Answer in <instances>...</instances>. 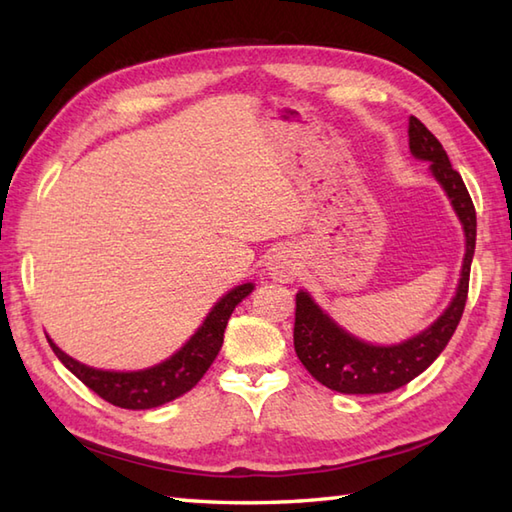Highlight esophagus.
I'll use <instances>...</instances> for the list:
<instances>
[{
  "mask_svg": "<svg viewBox=\"0 0 512 512\" xmlns=\"http://www.w3.org/2000/svg\"><path fill=\"white\" fill-rule=\"evenodd\" d=\"M268 270L277 281H292L297 277V259L290 248H277L268 259Z\"/></svg>",
  "mask_w": 512,
  "mask_h": 512,
  "instance_id": "esophagus-1",
  "label": "esophagus"
}]
</instances>
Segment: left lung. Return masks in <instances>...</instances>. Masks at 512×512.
I'll return each mask as SVG.
<instances>
[{"label": "left lung", "instance_id": "1", "mask_svg": "<svg viewBox=\"0 0 512 512\" xmlns=\"http://www.w3.org/2000/svg\"><path fill=\"white\" fill-rule=\"evenodd\" d=\"M409 149L420 160L431 162V171L451 198L455 213L464 226L466 255L458 295L447 312L431 325L429 330L413 336L400 345H369L354 339L341 330L328 314L308 297V292H297L295 308V352L303 367L319 380L341 394H387L422 374L440 352L447 347L469 297L471 262L475 253V206L466 184L458 171L451 167L447 151L440 140L424 127L416 116H409Z\"/></svg>", "mask_w": 512, "mask_h": 512}]
</instances>
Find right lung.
<instances>
[{"mask_svg": "<svg viewBox=\"0 0 512 512\" xmlns=\"http://www.w3.org/2000/svg\"><path fill=\"white\" fill-rule=\"evenodd\" d=\"M253 284H242L217 301V306L204 319L202 328L195 332L187 345L173 354L169 361L143 372H103L74 361L63 354L50 339L52 352L70 372L90 387L94 394L123 409H154L165 402L187 394L191 387L206 374V369L215 361L217 352L224 343L226 323L231 319L235 306L250 295Z\"/></svg>", "mask_w": 512, "mask_h": 512, "instance_id": "1", "label": "right lung"}]
</instances>
